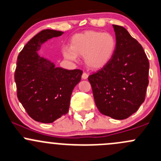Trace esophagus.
Returning <instances> with one entry per match:
<instances>
[{"label": "esophagus", "instance_id": "34e87169", "mask_svg": "<svg viewBox=\"0 0 161 161\" xmlns=\"http://www.w3.org/2000/svg\"><path fill=\"white\" fill-rule=\"evenodd\" d=\"M87 77H88V74H87V73L84 72L82 74V79H84V80H85V79L87 78Z\"/></svg>", "mask_w": 161, "mask_h": 161}]
</instances>
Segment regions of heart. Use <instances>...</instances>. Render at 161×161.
Masks as SVG:
<instances>
[{
  "label": "heart",
  "mask_w": 161,
  "mask_h": 161,
  "mask_svg": "<svg viewBox=\"0 0 161 161\" xmlns=\"http://www.w3.org/2000/svg\"><path fill=\"white\" fill-rule=\"evenodd\" d=\"M116 49V39L109 33L88 31L74 36L70 47L63 49L66 58L77 60V55L84 57L86 66L92 69L104 67L112 58Z\"/></svg>",
  "instance_id": "heart-1"
}]
</instances>
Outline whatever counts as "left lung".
I'll return each instance as SVG.
<instances>
[{
    "label": "left lung",
    "mask_w": 161,
    "mask_h": 161,
    "mask_svg": "<svg viewBox=\"0 0 161 161\" xmlns=\"http://www.w3.org/2000/svg\"><path fill=\"white\" fill-rule=\"evenodd\" d=\"M116 49L110 61L88 76L101 114L124 120L136 112L146 98L149 63L141 44L124 27L113 25Z\"/></svg>",
    "instance_id": "obj_1"
}]
</instances>
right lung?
<instances>
[{"label": "right lung", "mask_w": 161, "mask_h": 161, "mask_svg": "<svg viewBox=\"0 0 161 161\" xmlns=\"http://www.w3.org/2000/svg\"><path fill=\"white\" fill-rule=\"evenodd\" d=\"M63 32L44 30L35 35L19 54L15 71L17 97L28 115L41 123H52L69 111L71 94L83 71L55 67L37 55L41 44Z\"/></svg>", "instance_id": "1"}]
</instances>
